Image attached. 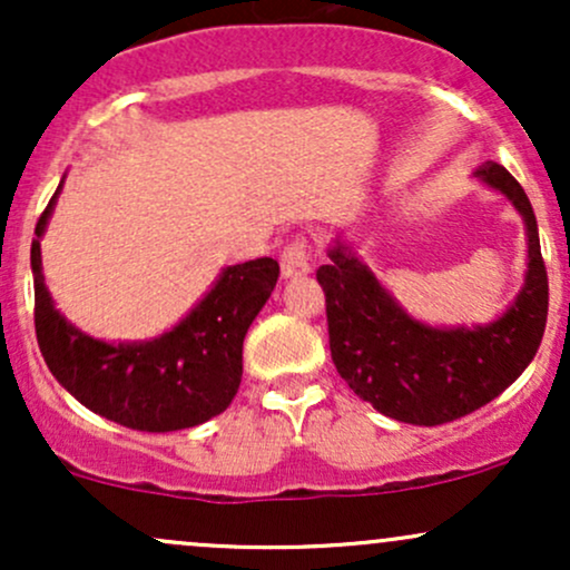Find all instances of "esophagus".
I'll list each match as a JSON object with an SVG mask.
<instances>
[{
  "label": "esophagus",
  "instance_id": "34e87169",
  "mask_svg": "<svg viewBox=\"0 0 570 570\" xmlns=\"http://www.w3.org/2000/svg\"><path fill=\"white\" fill-rule=\"evenodd\" d=\"M281 273L286 278L311 273V244H307L305 235H294L289 244L284 246V252H281Z\"/></svg>",
  "mask_w": 570,
  "mask_h": 570
}]
</instances>
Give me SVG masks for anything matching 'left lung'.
I'll return each mask as SVG.
<instances>
[{
	"label": "left lung",
	"instance_id": "obj_1",
	"mask_svg": "<svg viewBox=\"0 0 570 570\" xmlns=\"http://www.w3.org/2000/svg\"><path fill=\"white\" fill-rule=\"evenodd\" d=\"M476 176L501 189L528 227L525 286L499 322L476 330L412 322L345 244L332 246V263L316 271L340 377L394 421L440 426L480 410L522 375L544 337L549 281L531 200L499 163Z\"/></svg>",
	"mask_w": 570,
	"mask_h": 570
}]
</instances>
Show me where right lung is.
<instances>
[{
	"mask_svg": "<svg viewBox=\"0 0 570 570\" xmlns=\"http://www.w3.org/2000/svg\"><path fill=\"white\" fill-rule=\"evenodd\" d=\"M56 195L31 240L37 343L56 381L107 421L153 434L193 429L230 407L244 375V337L276 289V259L227 267L185 322L153 343H101L75 330L45 289L39 238Z\"/></svg>",
	"mask_w": 570,
	"mask_h": 570,
	"instance_id": "right-lung-1",
	"label": "right lung"
}]
</instances>
